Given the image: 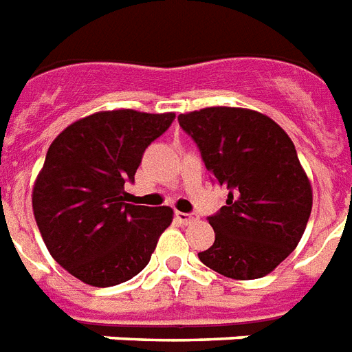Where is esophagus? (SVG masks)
Masks as SVG:
<instances>
[{
	"label": "esophagus",
	"instance_id": "esophagus-1",
	"mask_svg": "<svg viewBox=\"0 0 352 352\" xmlns=\"http://www.w3.org/2000/svg\"><path fill=\"white\" fill-rule=\"evenodd\" d=\"M176 219H178L182 225H190L192 221H196V214H185V212H176Z\"/></svg>",
	"mask_w": 352,
	"mask_h": 352
}]
</instances>
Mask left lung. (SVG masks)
Wrapping results in <instances>:
<instances>
[{
	"label": "left lung",
	"mask_w": 352,
	"mask_h": 352,
	"mask_svg": "<svg viewBox=\"0 0 352 352\" xmlns=\"http://www.w3.org/2000/svg\"><path fill=\"white\" fill-rule=\"evenodd\" d=\"M178 120L205 167L230 190L225 207L208 217L216 241L199 261L235 280L272 274L297 248L313 207L311 182L292 138L246 107H203Z\"/></svg>",
	"instance_id": "1"
}]
</instances>
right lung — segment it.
<instances>
[{
    "instance_id": "1",
    "label": "right lung",
    "mask_w": 352,
    "mask_h": 352,
    "mask_svg": "<svg viewBox=\"0 0 352 352\" xmlns=\"http://www.w3.org/2000/svg\"><path fill=\"white\" fill-rule=\"evenodd\" d=\"M174 113L97 111L52 142L32 188L46 248L63 268L97 287L117 286L147 266L170 207L126 203L142 155L173 124Z\"/></svg>"
}]
</instances>
